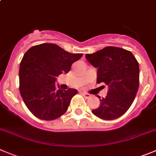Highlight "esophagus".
<instances>
[{"instance_id":"1","label":"esophagus","mask_w":156,"mask_h":156,"mask_svg":"<svg viewBox=\"0 0 156 156\" xmlns=\"http://www.w3.org/2000/svg\"><path fill=\"white\" fill-rule=\"evenodd\" d=\"M81 94H82V95L85 97V98H90L91 97V94H88V93H86V92H82Z\"/></svg>"}]
</instances>
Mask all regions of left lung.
<instances>
[{
    "mask_svg": "<svg viewBox=\"0 0 156 156\" xmlns=\"http://www.w3.org/2000/svg\"><path fill=\"white\" fill-rule=\"evenodd\" d=\"M87 61L97 71V83L108 85L105 98L100 99L98 108L92 113L104 120H113L124 115L130 108L139 85V66L129 51L117 47H106L85 55Z\"/></svg>",
    "mask_w": 156,
    "mask_h": 156,
    "instance_id": "obj_1",
    "label": "left lung"
}]
</instances>
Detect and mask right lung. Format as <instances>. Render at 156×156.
Wrapping results in <instances>:
<instances>
[{
	"label": "right lung",
	"instance_id": "add662e5",
	"mask_svg": "<svg viewBox=\"0 0 156 156\" xmlns=\"http://www.w3.org/2000/svg\"><path fill=\"white\" fill-rule=\"evenodd\" d=\"M83 54H71L55 44H41L27 50L19 69L20 93L29 111L41 120L56 119L68 110L78 91L57 88V77L67 74Z\"/></svg>",
	"mask_w": 156,
	"mask_h": 156
}]
</instances>
